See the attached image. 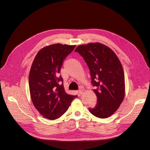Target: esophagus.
Segmentation results:
<instances>
[{
    "instance_id": "esophagus-1",
    "label": "esophagus",
    "mask_w": 150,
    "mask_h": 150,
    "mask_svg": "<svg viewBox=\"0 0 150 150\" xmlns=\"http://www.w3.org/2000/svg\"><path fill=\"white\" fill-rule=\"evenodd\" d=\"M83 93V90L81 89H80V90H79V91H78V94H79V95H81V94H82Z\"/></svg>"
}]
</instances>
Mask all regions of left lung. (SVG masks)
Listing matches in <instances>:
<instances>
[{"label":"left lung","instance_id":"8db88e82","mask_svg":"<svg viewBox=\"0 0 150 150\" xmlns=\"http://www.w3.org/2000/svg\"><path fill=\"white\" fill-rule=\"evenodd\" d=\"M84 59L89 68L93 91L97 102L89 108L96 117L104 119L119 108L125 96V76L122 64L109 47L95 42L80 45L75 50Z\"/></svg>","mask_w":150,"mask_h":150}]
</instances>
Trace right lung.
Wrapping results in <instances>:
<instances>
[{"instance_id": "1", "label": "right lung", "mask_w": 150, "mask_h": 150, "mask_svg": "<svg viewBox=\"0 0 150 150\" xmlns=\"http://www.w3.org/2000/svg\"><path fill=\"white\" fill-rule=\"evenodd\" d=\"M76 46L55 44L41 49L30 69L29 87L36 109L45 117L54 120L65 113L77 97L67 94L59 75L65 58Z\"/></svg>"}]
</instances>
